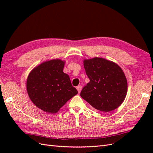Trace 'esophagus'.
Instances as JSON below:
<instances>
[{
  "label": "esophagus",
  "mask_w": 153,
  "mask_h": 153,
  "mask_svg": "<svg viewBox=\"0 0 153 153\" xmlns=\"http://www.w3.org/2000/svg\"><path fill=\"white\" fill-rule=\"evenodd\" d=\"M82 89V85H78V86H77L76 89H77V91H78V93H80V92H81Z\"/></svg>",
  "instance_id": "34e87169"
}]
</instances>
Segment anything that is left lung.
<instances>
[{"label":"left lung","instance_id":"obj_1","mask_svg":"<svg viewBox=\"0 0 153 153\" xmlns=\"http://www.w3.org/2000/svg\"><path fill=\"white\" fill-rule=\"evenodd\" d=\"M84 66L90 82L82 89V98L102 112L118 108L128 90L126 78L121 67L101 57L84 59Z\"/></svg>","mask_w":153,"mask_h":153}]
</instances>
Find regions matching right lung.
I'll use <instances>...</instances> for the list:
<instances>
[{
  "mask_svg": "<svg viewBox=\"0 0 153 153\" xmlns=\"http://www.w3.org/2000/svg\"><path fill=\"white\" fill-rule=\"evenodd\" d=\"M65 61L52 59L36 66L27 79V91L37 107L49 114L57 113L78 91L63 72Z\"/></svg>",
  "mask_w": 153,
  "mask_h": 153,
  "instance_id": "add662e5",
  "label": "right lung"
}]
</instances>
